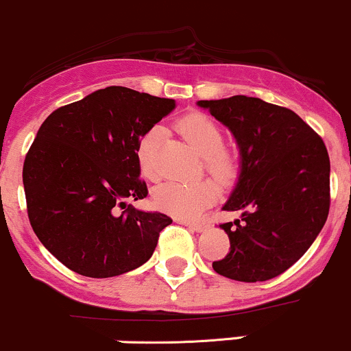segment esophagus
<instances>
[{"label":"esophagus","instance_id":"34e87169","mask_svg":"<svg viewBox=\"0 0 351 351\" xmlns=\"http://www.w3.org/2000/svg\"><path fill=\"white\" fill-rule=\"evenodd\" d=\"M182 225H184V226H188V228H191L193 230V232H205V230L208 228V223H205V221H186V219H182Z\"/></svg>","mask_w":351,"mask_h":351}]
</instances>
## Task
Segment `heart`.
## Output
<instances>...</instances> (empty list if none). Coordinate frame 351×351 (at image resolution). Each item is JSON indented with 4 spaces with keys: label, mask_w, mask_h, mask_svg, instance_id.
<instances>
[{
    "label": "heart",
    "mask_w": 351,
    "mask_h": 351,
    "mask_svg": "<svg viewBox=\"0 0 351 351\" xmlns=\"http://www.w3.org/2000/svg\"><path fill=\"white\" fill-rule=\"evenodd\" d=\"M188 145L205 158V169L219 183H232L240 173V158L232 149L225 148V132L215 119L203 113H190L176 125ZM161 130L155 126L140 138L136 146V158L141 173L149 180L160 176L156 165L158 140ZM217 186L210 182L161 184L155 193V205L165 213L178 218H195L206 206L213 203Z\"/></svg>",
    "instance_id": "obj_1"
}]
</instances>
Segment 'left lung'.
<instances>
[{
  "label": "left lung",
  "instance_id": "1",
  "mask_svg": "<svg viewBox=\"0 0 351 351\" xmlns=\"http://www.w3.org/2000/svg\"><path fill=\"white\" fill-rule=\"evenodd\" d=\"M228 126L241 153V173L223 210L230 253L213 269L238 282H267L296 263L330 210V158L322 136L295 111L237 95L198 101Z\"/></svg>",
  "mask_w": 351,
  "mask_h": 351
}]
</instances>
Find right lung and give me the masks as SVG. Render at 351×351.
<instances>
[{
    "label": "right lung",
    "mask_w": 351,
    "mask_h": 351,
    "mask_svg": "<svg viewBox=\"0 0 351 351\" xmlns=\"http://www.w3.org/2000/svg\"><path fill=\"white\" fill-rule=\"evenodd\" d=\"M175 108L125 86H108L53 111L23 165L33 232L64 267L110 278L141 267L155 252L163 213L126 205L143 199L136 146Z\"/></svg>",
    "instance_id": "add662e5"
}]
</instances>
